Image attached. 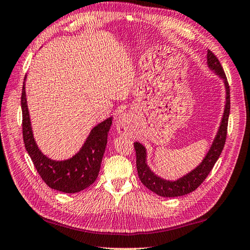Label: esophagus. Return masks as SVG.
<instances>
[{"label": "esophagus", "mask_w": 250, "mask_h": 250, "mask_svg": "<svg viewBox=\"0 0 250 250\" xmlns=\"http://www.w3.org/2000/svg\"><path fill=\"white\" fill-rule=\"evenodd\" d=\"M127 122V116L125 114H121L118 120H116V129L119 132H124L125 131V125Z\"/></svg>", "instance_id": "esophagus-1"}]
</instances>
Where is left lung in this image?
I'll return each instance as SVG.
<instances>
[{"label":"left lung","instance_id":"left-lung-1","mask_svg":"<svg viewBox=\"0 0 250 250\" xmlns=\"http://www.w3.org/2000/svg\"><path fill=\"white\" fill-rule=\"evenodd\" d=\"M208 66L210 70H213L216 75H218L224 80L226 87V104L224 110V115L221 119L219 129L217 131L215 139L210 146L208 152L205 155L202 163L190 171L189 173L180 177L176 181H168L163 177L156 175L149 169L146 163V149L141 143L135 142L134 146L136 149V159H137V170L139 179L142 184L148 188L149 190L157 193L162 197H180L192 192L200 186L203 181L207 179L208 173L212 171L214 165L219 158L223 148L225 146L227 128H228V120L230 114V87L228 80H227L226 74L224 71L216 55L208 50Z\"/></svg>","mask_w":250,"mask_h":250}]
</instances>
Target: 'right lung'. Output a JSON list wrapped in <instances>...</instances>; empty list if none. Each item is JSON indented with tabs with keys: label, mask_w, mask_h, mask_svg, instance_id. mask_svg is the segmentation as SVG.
Returning a JSON list of instances; mask_svg holds the SVG:
<instances>
[{
	"label": "right lung",
	"mask_w": 250,
	"mask_h": 250,
	"mask_svg": "<svg viewBox=\"0 0 250 250\" xmlns=\"http://www.w3.org/2000/svg\"><path fill=\"white\" fill-rule=\"evenodd\" d=\"M25 80L21 95L22 134L25 149L42 181L52 189L74 193L85 189L96 181L112 118L104 120L91 130L80 151L66 160H53L43 155L38 148L33 136L29 108L25 95Z\"/></svg>",
	"instance_id": "obj_1"
}]
</instances>
